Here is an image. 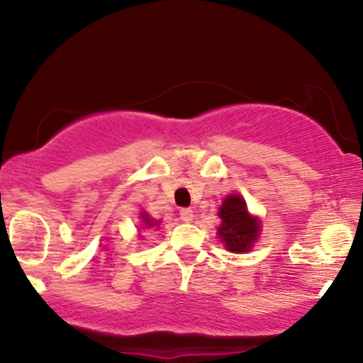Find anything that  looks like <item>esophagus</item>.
I'll list each match as a JSON object with an SVG mask.
<instances>
[{
    "instance_id": "esophagus-1",
    "label": "esophagus",
    "mask_w": 363,
    "mask_h": 363,
    "mask_svg": "<svg viewBox=\"0 0 363 363\" xmlns=\"http://www.w3.org/2000/svg\"><path fill=\"white\" fill-rule=\"evenodd\" d=\"M179 215H181L182 222L186 223H189L191 220H193V210H191V208H182V210L179 211Z\"/></svg>"
}]
</instances>
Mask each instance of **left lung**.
Returning <instances> with one entry per match:
<instances>
[{"label":"left lung","instance_id":"8db88e82","mask_svg":"<svg viewBox=\"0 0 363 363\" xmlns=\"http://www.w3.org/2000/svg\"><path fill=\"white\" fill-rule=\"evenodd\" d=\"M218 215L222 218L218 235L222 242H225V247L232 252L249 251L254 240L257 239L259 223L257 218H252L247 213L244 199L237 194L227 196Z\"/></svg>","mask_w":363,"mask_h":363}]
</instances>
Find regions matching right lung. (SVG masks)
<instances>
[{"instance_id":"1","label":"right lung","mask_w":363,"mask_h":363,"mask_svg":"<svg viewBox=\"0 0 363 363\" xmlns=\"http://www.w3.org/2000/svg\"><path fill=\"white\" fill-rule=\"evenodd\" d=\"M141 218H143V223H145V225H148V227H153V225H157V222H152V220L148 218V215L141 213Z\"/></svg>"}]
</instances>
